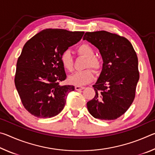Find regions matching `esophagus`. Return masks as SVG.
<instances>
[{
  "label": "esophagus",
  "mask_w": 155,
  "mask_h": 155,
  "mask_svg": "<svg viewBox=\"0 0 155 155\" xmlns=\"http://www.w3.org/2000/svg\"><path fill=\"white\" fill-rule=\"evenodd\" d=\"M84 89H85V87H81V86H79V85H76L75 86V90H77V91L82 90H84Z\"/></svg>",
  "instance_id": "34e87169"
}]
</instances>
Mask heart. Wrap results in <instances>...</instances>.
<instances>
[{
    "label": "heart",
    "mask_w": 155,
    "mask_h": 155,
    "mask_svg": "<svg viewBox=\"0 0 155 155\" xmlns=\"http://www.w3.org/2000/svg\"><path fill=\"white\" fill-rule=\"evenodd\" d=\"M78 54L87 58L85 61V68H91L94 72H98L102 68V62L101 59L94 56L95 51L93 47L88 44H83L77 48ZM60 61L62 66L68 72H71L73 70V58L70 50H65L62 52L60 57ZM94 78L93 71L90 69H86L80 72H75L70 76L68 81L70 84L75 85H83L90 83Z\"/></svg>",
    "instance_id": "b5f03b06"
}]
</instances>
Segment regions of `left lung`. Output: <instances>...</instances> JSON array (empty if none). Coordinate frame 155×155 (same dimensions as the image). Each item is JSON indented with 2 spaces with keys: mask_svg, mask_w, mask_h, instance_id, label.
Listing matches in <instances>:
<instances>
[{
  "mask_svg": "<svg viewBox=\"0 0 155 155\" xmlns=\"http://www.w3.org/2000/svg\"><path fill=\"white\" fill-rule=\"evenodd\" d=\"M83 39L99 50L103 60L88 111L97 119L118 118L134 101L140 78L137 54L127 38L105 31L86 32Z\"/></svg>",
  "mask_w": 155,
  "mask_h": 155,
  "instance_id": "left-lung-1",
  "label": "left lung"
}]
</instances>
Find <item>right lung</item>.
<instances>
[{
	"instance_id": "1",
	"label": "right lung",
	"mask_w": 155,
	"mask_h": 155,
	"mask_svg": "<svg viewBox=\"0 0 155 155\" xmlns=\"http://www.w3.org/2000/svg\"><path fill=\"white\" fill-rule=\"evenodd\" d=\"M83 31L47 28L27 41L18 57L15 85L23 106L40 118L58 115L73 85H61L66 78L60 61L63 52L79 41Z\"/></svg>"
}]
</instances>
